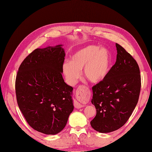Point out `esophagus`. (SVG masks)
<instances>
[{
	"label": "esophagus",
	"instance_id": "esophagus-1",
	"mask_svg": "<svg viewBox=\"0 0 152 152\" xmlns=\"http://www.w3.org/2000/svg\"><path fill=\"white\" fill-rule=\"evenodd\" d=\"M86 88H85L84 86H80L79 87V88L77 89V93L78 94H85L86 92ZM83 106V105H82L81 104H80V102H75V107L77 109H80Z\"/></svg>",
	"mask_w": 152,
	"mask_h": 152
}]
</instances>
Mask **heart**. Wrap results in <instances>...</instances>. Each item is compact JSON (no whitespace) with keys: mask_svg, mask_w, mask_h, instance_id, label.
Segmentation results:
<instances>
[{"mask_svg":"<svg viewBox=\"0 0 152 152\" xmlns=\"http://www.w3.org/2000/svg\"><path fill=\"white\" fill-rule=\"evenodd\" d=\"M110 64V54L106 49L88 45L75 52L71 61L64 62L62 68L64 75L71 85L76 84L83 68L84 77L91 83L97 84L107 77Z\"/></svg>","mask_w":152,"mask_h":152,"instance_id":"heart-1","label":"heart"}]
</instances>
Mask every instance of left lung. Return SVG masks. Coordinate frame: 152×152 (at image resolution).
I'll return each instance as SVG.
<instances>
[{
	"mask_svg": "<svg viewBox=\"0 0 152 152\" xmlns=\"http://www.w3.org/2000/svg\"><path fill=\"white\" fill-rule=\"evenodd\" d=\"M117 59L105 80L92 87L96 115L90 124L101 133L115 131L126 123L138 101L141 77L137 61L115 43Z\"/></svg>",
	"mask_w": 152,
	"mask_h": 152,
	"instance_id": "8db88e82",
	"label": "left lung"
}]
</instances>
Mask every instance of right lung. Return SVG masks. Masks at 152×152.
Segmentation results:
<instances>
[{"label":"right lung","mask_w":152,"mask_h":152,"mask_svg":"<svg viewBox=\"0 0 152 152\" xmlns=\"http://www.w3.org/2000/svg\"><path fill=\"white\" fill-rule=\"evenodd\" d=\"M63 45L37 48L20 64L15 81L18 107L33 129L55 135L74 109L72 88L63 80Z\"/></svg>","instance_id":"add662e5"}]
</instances>
